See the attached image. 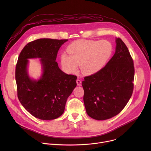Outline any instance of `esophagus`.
<instances>
[{"mask_svg": "<svg viewBox=\"0 0 151 151\" xmlns=\"http://www.w3.org/2000/svg\"><path fill=\"white\" fill-rule=\"evenodd\" d=\"M76 83H77V85H78V86H81V85H82V82H81V81L80 79H76Z\"/></svg>", "mask_w": 151, "mask_h": 151, "instance_id": "34e87169", "label": "esophagus"}]
</instances>
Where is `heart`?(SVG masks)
I'll use <instances>...</instances> for the list:
<instances>
[{"mask_svg": "<svg viewBox=\"0 0 151 151\" xmlns=\"http://www.w3.org/2000/svg\"><path fill=\"white\" fill-rule=\"evenodd\" d=\"M68 52L61 55V64L63 69L75 73L80 65L81 72L85 75H93L101 70L110 59L113 47L106 40H78L71 44L67 48Z\"/></svg>", "mask_w": 151, "mask_h": 151, "instance_id": "1", "label": "heart"}]
</instances>
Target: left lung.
Listing matches in <instances>:
<instances>
[{"mask_svg": "<svg viewBox=\"0 0 151 151\" xmlns=\"http://www.w3.org/2000/svg\"><path fill=\"white\" fill-rule=\"evenodd\" d=\"M116 44L115 52L106 65L98 72L85 76L82 82L86 111L96 120L118 115L133 94V60L120 38H116Z\"/></svg>", "mask_w": 151, "mask_h": 151, "instance_id": "obj_1", "label": "left lung"}]
</instances>
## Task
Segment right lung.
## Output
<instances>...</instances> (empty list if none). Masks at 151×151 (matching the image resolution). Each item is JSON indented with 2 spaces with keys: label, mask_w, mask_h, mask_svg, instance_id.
<instances>
[{
  "label": "right lung",
  "mask_w": 151,
  "mask_h": 151,
  "mask_svg": "<svg viewBox=\"0 0 151 151\" xmlns=\"http://www.w3.org/2000/svg\"><path fill=\"white\" fill-rule=\"evenodd\" d=\"M68 39H39L30 42L19 54L15 68L18 98L33 116L54 119L64 112L68 98L76 87V76L68 75L56 60L61 46ZM40 58L42 74L38 80L28 75V59Z\"/></svg>",
  "instance_id": "1"
}]
</instances>
